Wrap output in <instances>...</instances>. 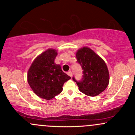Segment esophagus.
Segmentation results:
<instances>
[{
  "mask_svg": "<svg viewBox=\"0 0 135 135\" xmlns=\"http://www.w3.org/2000/svg\"><path fill=\"white\" fill-rule=\"evenodd\" d=\"M67 74L69 75L70 77H72V72H71V71H69V72L67 73Z\"/></svg>",
  "mask_w": 135,
  "mask_h": 135,
  "instance_id": "obj_1",
  "label": "esophagus"
}]
</instances>
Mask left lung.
I'll return each instance as SVG.
<instances>
[{
  "label": "left lung",
  "mask_w": 135,
  "mask_h": 135,
  "mask_svg": "<svg viewBox=\"0 0 135 135\" xmlns=\"http://www.w3.org/2000/svg\"><path fill=\"white\" fill-rule=\"evenodd\" d=\"M76 57L83 70V79L80 81H77L73 77L79 89L89 97L100 94L107 87L110 79L109 72L104 60L88 47L79 49Z\"/></svg>",
  "instance_id": "8db88e82"
}]
</instances>
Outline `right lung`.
I'll list each match as a JSON object with an SVG mask.
<instances>
[{
	"mask_svg": "<svg viewBox=\"0 0 135 135\" xmlns=\"http://www.w3.org/2000/svg\"><path fill=\"white\" fill-rule=\"evenodd\" d=\"M57 55L56 49H47L35 58L28 71L27 80L32 91L47 100L60 94L64 83L71 79L55 63Z\"/></svg>",
	"mask_w": 135,
	"mask_h": 135,
	"instance_id": "obj_1",
	"label": "right lung"
}]
</instances>
